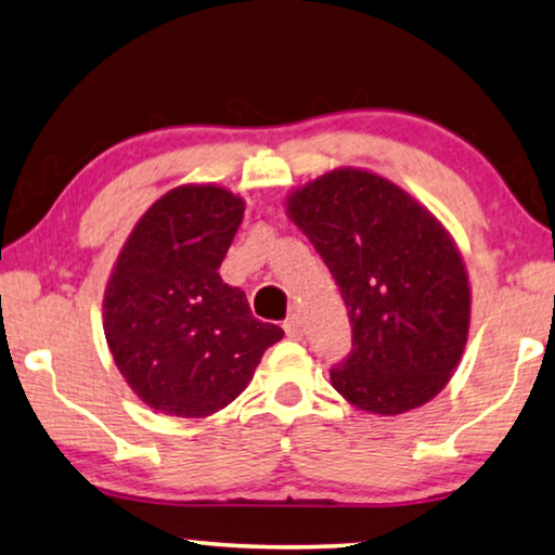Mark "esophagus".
<instances>
[{
    "label": "esophagus",
    "instance_id": "esophagus-1",
    "mask_svg": "<svg viewBox=\"0 0 555 555\" xmlns=\"http://www.w3.org/2000/svg\"><path fill=\"white\" fill-rule=\"evenodd\" d=\"M284 331H286V336H288V338H294V341H299V338L304 336L301 319L296 317V313H292V317H288V319L284 321Z\"/></svg>",
    "mask_w": 555,
    "mask_h": 555
}]
</instances>
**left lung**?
Here are the masks:
<instances>
[{"instance_id":"8db88e82","label":"left lung","mask_w":555,"mask_h":555,"mask_svg":"<svg viewBox=\"0 0 555 555\" xmlns=\"http://www.w3.org/2000/svg\"><path fill=\"white\" fill-rule=\"evenodd\" d=\"M336 279L351 353L331 384L378 416L424 406L449 384L468 338L470 286L449 231L378 173L334 169L286 198Z\"/></svg>"}]
</instances>
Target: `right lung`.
<instances>
[{
  "label": "right lung",
  "mask_w": 555,
  "mask_h": 555,
  "mask_svg": "<svg viewBox=\"0 0 555 555\" xmlns=\"http://www.w3.org/2000/svg\"><path fill=\"white\" fill-rule=\"evenodd\" d=\"M242 219V196L184 184L156 198L121 246L104 292V336L149 409L211 416L284 336L254 319L242 288L219 276Z\"/></svg>",
  "instance_id": "add662e5"
}]
</instances>
